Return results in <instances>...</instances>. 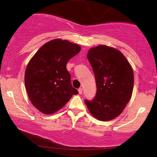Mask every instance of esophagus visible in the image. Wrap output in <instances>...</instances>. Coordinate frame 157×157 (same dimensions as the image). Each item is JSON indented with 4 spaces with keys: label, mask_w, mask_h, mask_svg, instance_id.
Returning a JSON list of instances; mask_svg holds the SVG:
<instances>
[{
    "label": "esophagus",
    "mask_w": 157,
    "mask_h": 157,
    "mask_svg": "<svg viewBox=\"0 0 157 157\" xmlns=\"http://www.w3.org/2000/svg\"><path fill=\"white\" fill-rule=\"evenodd\" d=\"M78 92H79V94H82V88H79L78 89Z\"/></svg>",
    "instance_id": "esophagus-1"
}]
</instances>
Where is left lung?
Listing matches in <instances>:
<instances>
[{"instance_id":"8db88e82","label":"left lung","mask_w":157,"mask_h":157,"mask_svg":"<svg viewBox=\"0 0 157 157\" xmlns=\"http://www.w3.org/2000/svg\"><path fill=\"white\" fill-rule=\"evenodd\" d=\"M87 58L94 71L97 92L94 99L85 100V104L98 120H112L123 112L132 98V66L120 50L105 45L90 49Z\"/></svg>"}]
</instances>
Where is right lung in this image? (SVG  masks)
Returning <instances> with one entry per match:
<instances>
[{
	"instance_id": "add662e5",
	"label": "right lung",
	"mask_w": 157,
	"mask_h": 157,
	"mask_svg": "<svg viewBox=\"0 0 157 157\" xmlns=\"http://www.w3.org/2000/svg\"><path fill=\"white\" fill-rule=\"evenodd\" d=\"M81 47L60 39L43 45L28 63L25 85L32 104L44 114L59 110L73 95L78 94L66 69L68 60L78 54Z\"/></svg>"
}]
</instances>
